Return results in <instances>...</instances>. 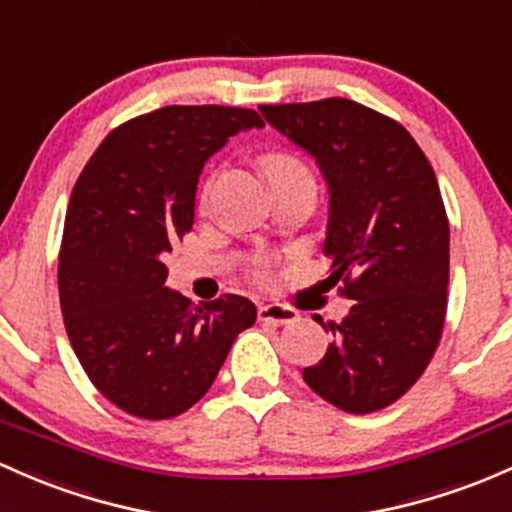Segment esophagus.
<instances>
[{"instance_id":"esophagus-1","label":"esophagus","mask_w":512,"mask_h":512,"mask_svg":"<svg viewBox=\"0 0 512 512\" xmlns=\"http://www.w3.org/2000/svg\"><path fill=\"white\" fill-rule=\"evenodd\" d=\"M257 316H260V321H265V324H274V326H287L299 319L297 311L289 309V306L284 304H262L260 311H257Z\"/></svg>"}]
</instances>
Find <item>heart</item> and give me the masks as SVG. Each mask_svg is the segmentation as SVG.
I'll use <instances>...</instances> for the list:
<instances>
[{
    "mask_svg": "<svg viewBox=\"0 0 512 512\" xmlns=\"http://www.w3.org/2000/svg\"><path fill=\"white\" fill-rule=\"evenodd\" d=\"M262 169H265L270 184H274V181H279V179H289V176H311L309 169H306V166L301 164L299 159L289 157V154H272V157H267L265 161H262ZM211 184H213V181L208 179L206 186H203L201 206H206ZM270 274H272L270 265H267L265 260H257L255 265H252V277L260 279V282H267V279H270Z\"/></svg>",
    "mask_w": 512,
    "mask_h": 512,
    "instance_id": "b5f03b06",
    "label": "heart"
}]
</instances>
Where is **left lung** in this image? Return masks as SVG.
<instances>
[{"mask_svg": "<svg viewBox=\"0 0 512 512\" xmlns=\"http://www.w3.org/2000/svg\"><path fill=\"white\" fill-rule=\"evenodd\" d=\"M260 112L324 174L326 282L353 301L346 319L331 324L324 358L304 368L306 385L343 412L383 410L422 378L444 328L449 218L437 176L400 122L360 102Z\"/></svg>", "mask_w": 512, "mask_h": 512, "instance_id": "1", "label": "left lung"}]
</instances>
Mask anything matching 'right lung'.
Here are the masks:
<instances>
[{
	"instance_id": "add662e5",
	"label": "right lung",
	"mask_w": 512,
	"mask_h": 512,
	"mask_svg": "<svg viewBox=\"0 0 512 512\" xmlns=\"http://www.w3.org/2000/svg\"><path fill=\"white\" fill-rule=\"evenodd\" d=\"M255 110L169 105L112 129L75 181L58 255L63 324L102 397L139 419H171L213 385L250 299L193 306L164 287V257L193 225L203 164Z\"/></svg>"
}]
</instances>
